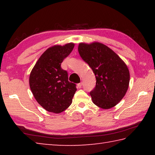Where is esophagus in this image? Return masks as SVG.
<instances>
[{
  "mask_svg": "<svg viewBox=\"0 0 155 155\" xmlns=\"http://www.w3.org/2000/svg\"><path fill=\"white\" fill-rule=\"evenodd\" d=\"M82 85H83V83H79L77 85V87H78V88H81V87H82Z\"/></svg>",
  "mask_w": 155,
  "mask_h": 155,
  "instance_id": "34e87169",
  "label": "esophagus"
}]
</instances>
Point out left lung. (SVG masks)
Listing matches in <instances>:
<instances>
[{"instance_id": "8db88e82", "label": "left lung", "mask_w": 155, "mask_h": 155, "mask_svg": "<svg viewBox=\"0 0 155 155\" xmlns=\"http://www.w3.org/2000/svg\"><path fill=\"white\" fill-rule=\"evenodd\" d=\"M78 51L95 74L96 87L90 91L93 103L104 109L115 107L125 96L129 85L127 65L114 51L97 41L81 42Z\"/></svg>"}]
</instances>
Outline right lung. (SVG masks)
<instances>
[{
	"instance_id": "right-lung-1",
	"label": "right lung",
	"mask_w": 155,
	"mask_h": 155,
	"mask_svg": "<svg viewBox=\"0 0 155 155\" xmlns=\"http://www.w3.org/2000/svg\"><path fill=\"white\" fill-rule=\"evenodd\" d=\"M74 47L72 42L50 47L30 73L29 85L34 98L49 112L59 114L72 104L77 88L74 83L68 81V73L61 64Z\"/></svg>"
}]
</instances>
